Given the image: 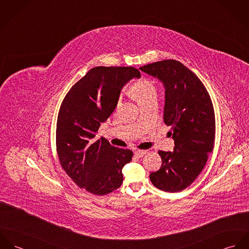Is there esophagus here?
Segmentation results:
<instances>
[{
    "label": "esophagus",
    "instance_id": "obj_1",
    "mask_svg": "<svg viewBox=\"0 0 249 249\" xmlns=\"http://www.w3.org/2000/svg\"><path fill=\"white\" fill-rule=\"evenodd\" d=\"M134 154L137 157H142L144 154H146V150H135Z\"/></svg>",
    "mask_w": 249,
    "mask_h": 249
}]
</instances>
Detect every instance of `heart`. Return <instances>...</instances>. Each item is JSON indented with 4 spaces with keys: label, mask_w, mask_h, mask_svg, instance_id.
I'll list each match as a JSON object with an SVG mask.
<instances>
[{
    "label": "heart",
    "mask_w": 249,
    "mask_h": 249,
    "mask_svg": "<svg viewBox=\"0 0 249 249\" xmlns=\"http://www.w3.org/2000/svg\"><path fill=\"white\" fill-rule=\"evenodd\" d=\"M127 93L137 102L140 107L155 101L157 98L156 86L152 81L144 77L134 81L128 87Z\"/></svg>",
    "instance_id": "b5f03b06"
}]
</instances>
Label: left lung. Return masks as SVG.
<instances>
[{
	"label": "left lung",
	"mask_w": 249,
	"mask_h": 249,
	"mask_svg": "<svg viewBox=\"0 0 249 249\" xmlns=\"http://www.w3.org/2000/svg\"><path fill=\"white\" fill-rule=\"evenodd\" d=\"M141 71L165 87L164 123L175 140L174 151L159 150L161 168L149 175L158 189L177 193L190 186L203 170L214 141L215 121L209 93L181 62L169 59L144 65Z\"/></svg>",
	"instance_id": "1"
}]
</instances>
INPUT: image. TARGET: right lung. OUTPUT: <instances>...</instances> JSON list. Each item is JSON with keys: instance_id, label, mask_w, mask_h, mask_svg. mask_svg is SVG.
Wrapping results in <instances>:
<instances>
[{"instance_id": "add662e5", "label": "right lung", "mask_w": 249, "mask_h": 249, "mask_svg": "<svg viewBox=\"0 0 249 249\" xmlns=\"http://www.w3.org/2000/svg\"><path fill=\"white\" fill-rule=\"evenodd\" d=\"M141 72L133 67H95L65 96L56 124V150L63 170L80 188L96 196L109 194L123 183L130 149L96 139L101 124L118 105L124 85Z\"/></svg>"}]
</instances>
